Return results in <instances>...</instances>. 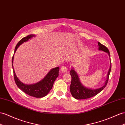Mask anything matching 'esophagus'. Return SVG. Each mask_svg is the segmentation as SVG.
Listing matches in <instances>:
<instances>
[{"mask_svg":"<svg viewBox=\"0 0 125 125\" xmlns=\"http://www.w3.org/2000/svg\"><path fill=\"white\" fill-rule=\"evenodd\" d=\"M61 71L62 72H66L68 71V68H67V66H62L61 67Z\"/></svg>","mask_w":125,"mask_h":125,"instance_id":"1","label":"esophagus"}]
</instances>
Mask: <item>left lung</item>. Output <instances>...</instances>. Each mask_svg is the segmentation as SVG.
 Returning <instances> with one entry per match:
<instances>
[{
    "instance_id": "obj_1",
    "label": "left lung",
    "mask_w": 125,
    "mask_h": 125,
    "mask_svg": "<svg viewBox=\"0 0 125 125\" xmlns=\"http://www.w3.org/2000/svg\"><path fill=\"white\" fill-rule=\"evenodd\" d=\"M98 50L100 51H103L104 52H106L108 54V55L110 57V53L107 47L104 46V45L101 44L100 43L98 42ZM111 62L110 64V68L109 69L107 75L106 80L105 81L104 83L103 86L100 88L98 89H91L84 87L83 85L80 80L78 73L75 71L74 69L72 67V69L70 71V74L71 75L72 80H71V83L70 87V90L71 92L72 95L76 99H85L90 98L91 97H94V96L97 95L99 92H100L107 85V83L109 79V76L110 73L111 71Z\"/></svg>"
}]
</instances>
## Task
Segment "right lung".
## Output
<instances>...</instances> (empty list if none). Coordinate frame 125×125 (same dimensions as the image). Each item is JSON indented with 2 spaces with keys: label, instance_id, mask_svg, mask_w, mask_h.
I'll return each mask as SVG.
<instances>
[{
  "label": "right lung",
  "instance_id": "right-lung-1",
  "mask_svg": "<svg viewBox=\"0 0 125 125\" xmlns=\"http://www.w3.org/2000/svg\"><path fill=\"white\" fill-rule=\"evenodd\" d=\"M35 35L33 34L29 35L28 36L22 38L18 43L17 45L15 47L14 55L12 57V68L13 69L15 83L17 85V87L21 90L29 95L32 96V97L36 98H42L46 96L52 89L54 81L57 78V76H59V72L60 69L59 67H56L55 68L51 69L50 71L47 73V74L44 76V78L38 82L35 83L34 84H26L23 83L17 78V76L16 75L13 66L14 54L16 51H17L18 47L21 44L24 42H26L29 41V40H31V38L35 37Z\"/></svg>",
  "mask_w": 125,
  "mask_h": 125
}]
</instances>
